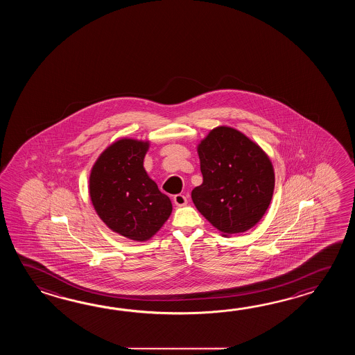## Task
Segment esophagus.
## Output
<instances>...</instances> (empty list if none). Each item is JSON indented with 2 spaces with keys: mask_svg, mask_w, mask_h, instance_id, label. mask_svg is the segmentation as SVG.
<instances>
[{
  "mask_svg": "<svg viewBox=\"0 0 355 355\" xmlns=\"http://www.w3.org/2000/svg\"><path fill=\"white\" fill-rule=\"evenodd\" d=\"M174 203L178 207H184V205L188 204V198L184 196V194H176L174 196Z\"/></svg>",
  "mask_w": 355,
  "mask_h": 355,
  "instance_id": "esophagus-1",
  "label": "esophagus"
}]
</instances>
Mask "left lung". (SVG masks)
I'll return each instance as SVG.
<instances>
[{"mask_svg":"<svg viewBox=\"0 0 355 355\" xmlns=\"http://www.w3.org/2000/svg\"><path fill=\"white\" fill-rule=\"evenodd\" d=\"M198 153L203 184L191 191L196 209L226 236L255 226L274 190L265 152L241 132L218 127L198 146Z\"/></svg>","mask_w":355,"mask_h":355,"instance_id":"1","label":"left lung"}]
</instances>
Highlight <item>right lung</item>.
Returning <instances> with one entry per match:
<instances>
[{
    "instance_id": "1",
    "label": "right lung",
    "mask_w": 355,
    "mask_h": 355,
    "mask_svg": "<svg viewBox=\"0 0 355 355\" xmlns=\"http://www.w3.org/2000/svg\"><path fill=\"white\" fill-rule=\"evenodd\" d=\"M147 142L121 139L101 153L90 175L91 202L106 226L135 241H146L170 217L173 205L148 178Z\"/></svg>"
}]
</instances>
